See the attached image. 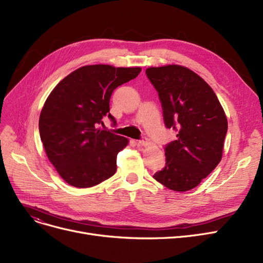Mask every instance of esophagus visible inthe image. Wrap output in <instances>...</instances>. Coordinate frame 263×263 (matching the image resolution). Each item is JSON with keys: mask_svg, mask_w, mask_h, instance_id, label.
<instances>
[{"mask_svg": "<svg viewBox=\"0 0 263 263\" xmlns=\"http://www.w3.org/2000/svg\"><path fill=\"white\" fill-rule=\"evenodd\" d=\"M138 143H139V145H141V146H149V145L152 144V142L146 138H144L143 140L139 141Z\"/></svg>", "mask_w": 263, "mask_h": 263, "instance_id": "34e87169", "label": "esophagus"}]
</instances>
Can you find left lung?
<instances>
[{
    "label": "left lung",
    "mask_w": 263,
    "mask_h": 263,
    "mask_svg": "<svg viewBox=\"0 0 263 263\" xmlns=\"http://www.w3.org/2000/svg\"><path fill=\"white\" fill-rule=\"evenodd\" d=\"M146 74L158 92L164 124L178 129L177 140L164 152L166 167L154 178L169 190L190 191L221 161L226 112L210 85L187 67H149Z\"/></svg>",
    "instance_id": "obj_1"
}]
</instances>
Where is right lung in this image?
Instances as JSON below:
<instances>
[{
    "label": "right lung",
    "mask_w": 263,
    "mask_h": 263,
    "mask_svg": "<svg viewBox=\"0 0 263 263\" xmlns=\"http://www.w3.org/2000/svg\"><path fill=\"white\" fill-rule=\"evenodd\" d=\"M141 67L89 65L65 77L47 96L39 119L46 156L69 185L86 189L112 177L117 155L126 138L101 130L116 87L129 82Z\"/></svg>",
    "instance_id": "obj_1"
}]
</instances>
